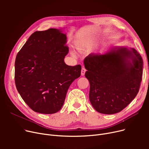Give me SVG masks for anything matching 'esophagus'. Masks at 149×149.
Segmentation results:
<instances>
[{"mask_svg": "<svg viewBox=\"0 0 149 149\" xmlns=\"http://www.w3.org/2000/svg\"><path fill=\"white\" fill-rule=\"evenodd\" d=\"M86 69H85L84 67L82 68L81 70V75L82 76H84V74H85V72H86Z\"/></svg>", "mask_w": 149, "mask_h": 149, "instance_id": "34e87169", "label": "esophagus"}]
</instances>
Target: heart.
Listing matches in <instances>:
<instances>
[{"instance_id":"b5f03b06","label":"heart","mask_w":149,"mask_h":149,"mask_svg":"<svg viewBox=\"0 0 149 149\" xmlns=\"http://www.w3.org/2000/svg\"><path fill=\"white\" fill-rule=\"evenodd\" d=\"M95 40L92 38H86L75 42L76 48L80 52L85 53L91 51L95 45Z\"/></svg>"}]
</instances>
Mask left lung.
<instances>
[{
    "instance_id": "left-lung-1",
    "label": "left lung",
    "mask_w": 149,
    "mask_h": 149,
    "mask_svg": "<svg viewBox=\"0 0 149 149\" xmlns=\"http://www.w3.org/2000/svg\"><path fill=\"white\" fill-rule=\"evenodd\" d=\"M84 65L90 83L89 100L97 112H120L138 94L143 61L134 48L113 47L104 54H91Z\"/></svg>"
}]
</instances>
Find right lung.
Here are the masks:
<instances>
[{"label": "right lung", "mask_w": 149, "mask_h": 149, "mask_svg": "<svg viewBox=\"0 0 149 149\" xmlns=\"http://www.w3.org/2000/svg\"><path fill=\"white\" fill-rule=\"evenodd\" d=\"M67 37L61 29L36 31L23 46L15 61V86L22 99L36 112L52 114L64 104L71 83L81 66L66 65Z\"/></svg>", "instance_id": "1"}]
</instances>
